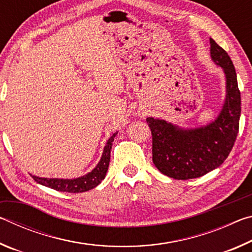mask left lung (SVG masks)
Masks as SVG:
<instances>
[{
	"label": "left lung",
	"instance_id": "8db88e82",
	"mask_svg": "<svg viewBox=\"0 0 252 252\" xmlns=\"http://www.w3.org/2000/svg\"><path fill=\"white\" fill-rule=\"evenodd\" d=\"M210 53L227 79V95L219 117L210 125L193 130H183L164 120L147 118L152 133L153 163L160 172L177 180L202 177L222 164L239 132L241 97L233 63L212 39Z\"/></svg>",
	"mask_w": 252,
	"mask_h": 252
}]
</instances>
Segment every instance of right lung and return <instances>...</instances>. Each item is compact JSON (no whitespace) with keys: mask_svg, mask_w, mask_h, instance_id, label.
Returning a JSON list of instances; mask_svg holds the SVG:
<instances>
[{"mask_svg":"<svg viewBox=\"0 0 252 252\" xmlns=\"http://www.w3.org/2000/svg\"><path fill=\"white\" fill-rule=\"evenodd\" d=\"M117 133L118 132H116V133L108 140L100 162L90 173L76 179H48L39 178L35 176H32V178L37 183H40V185L49 187L51 189H54L57 191H61V192L78 193L85 192V191L93 189V188H95L97 185H100L101 181L105 178L106 171H108L109 168L111 148H112V142Z\"/></svg>","mask_w":252,"mask_h":252,"instance_id":"1","label":"right lung"}]
</instances>
